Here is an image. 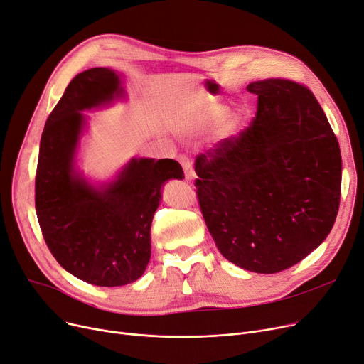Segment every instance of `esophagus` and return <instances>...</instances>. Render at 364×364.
I'll return each instance as SVG.
<instances>
[{"label":"esophagus","instance_id":"obj_1","mask_svg":"<svg viewBox=\"0 0 364 364\" xmlns=\"http://www.w3.org/2000/svg\"><path fill=\"white\" fill-rule=\"evenodd\" d=\"M179 163L183 168V173H185V179L186 181H191L194 178V171H193V163L189 161L188 157H185V155H182V157H179Z\"/></svg>","mask_w":364,"mask_h":364}]
</instances>
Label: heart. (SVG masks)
Returning <instances> with one entry per match:
<instances>
[{"mask_svg":"<svg viewBox=\"0 0 364 364\" xmlns=\"http://www.w3.org/2000/svg\"><path fill=\"white\" fill-rule=\"evenodd\" d=\"M228 112V108L225 105H220V103H215V105H210L209 108L205 109V112L203 114L201 117V123L205 124V126H213V124H218L220 123V121L225 118V115H227ZM231 129H237L238 124H240V119L235 117L232 118L231 121Z\"/></svg>","mask_w":364,"mask_h":364,"instance_id":"1","label":"heart"}]
</instances>
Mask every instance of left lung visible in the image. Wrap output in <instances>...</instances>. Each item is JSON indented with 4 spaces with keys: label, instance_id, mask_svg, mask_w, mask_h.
<instances>
[{
    "label": "left lung",
    "instance_id": "8db88e82",
    "mask_svg": "<svg viewBox=\"0 0 364 364\" xmlns=\"http://www.w3.org/2000/svg\"><path fill=\"white\" fill-rule=\"evenodd\" d=\"M247 129L196 159L197 198L216 247L247 271L274 274L302 261L331 232L342 159L320 103L304 84L268 78Z\"/></svg>",
    "mask_w": 364,
    "mask_h": 364
}]
</instances>
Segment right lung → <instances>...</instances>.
<instances>
[{"instance_id": "obj_1", "label": "right lung", "mask_w": 364, "mask_h": 364, "mask_svg": "<svg viewBox=\"0 0 364 364\" xmlns=\"http://www.w3.org/2000/svg\"><path fill=\"white\" fill-rule=\"evenodd\" d=\"M118 95L119 78L111 69L75 75L47 118L36 175V210L48 250L68 272L102 287L129 284L145 272L160 189L167 179H183L181 164L171 159L132 160L100 189L75 175L81 111Z\"/></svg>"}]
</instances>
